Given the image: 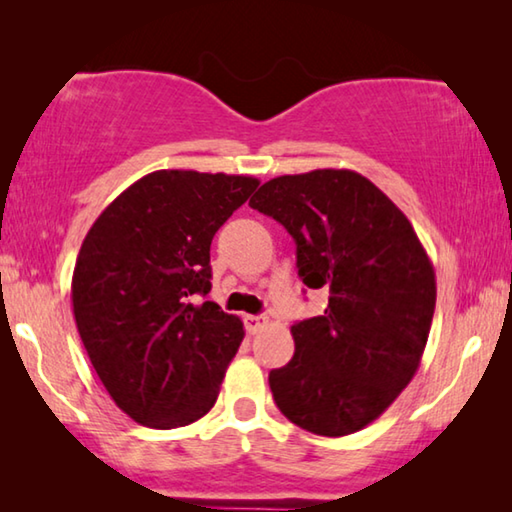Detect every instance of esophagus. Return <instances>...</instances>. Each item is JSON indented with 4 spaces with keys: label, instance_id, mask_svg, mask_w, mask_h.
Listing matches in <instances>:
<instances>
[{
    "label": "esophagus",
    "instance_id": "1",
    "mask_svg": "<svg viewBox=\"0 0 512 512\" xmlns=\"http://www.w3.org/2000/svg\"><path fill=\"white\" fill-rule=\"evenodd\" d=\"M268 323L266 316H244V325H246V332L248 334H257L259 329H262L264 325Z\"/></svg>",
    "mask_w": 512,
    "mask_h": 512
}]
</instances>
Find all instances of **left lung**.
Returning a JSON list of instances; mask_svg holds the SVG:
<instances>
[{"mask_svg": "<svg viewBox=\"0 0 512 512\" xmlns=\"http://www.w3.org/2000/svg\"><path fill=\"white\" fill-rule=\"evenodd\" d=\"M250 207L287 228L323 316L291 327L296 352L268 375L287 418L318 436L377 420L420 366L436 309V273L413 225L379 187L350 169L280 176Z\"/></svg>", "mask_w": 512, "mask_h": 512, "instance_id": "obj_1", "label": "left lung"}]
</instances>
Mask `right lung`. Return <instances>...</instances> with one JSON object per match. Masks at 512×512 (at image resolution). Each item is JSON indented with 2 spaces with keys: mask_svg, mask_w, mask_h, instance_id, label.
<instances>
[{
  "mask_svg": "<svg viewBox=\"0 0 512 512\" xmlns=\"http://www.w3.org/2000/svg\"><path fill=\"white\" fill-rule=\"evenodd\" d=\"M259 180L153 171L121 192L76 257L72 305L112 400L151 429L192 424L212 409L244 323L212 300L210 246Z\"/></svg>",
  "mask_w": 512,
  "mask_h": 512,
  "instance_id": "obj_1",
  "label": "right lung"
}]
</instances>
